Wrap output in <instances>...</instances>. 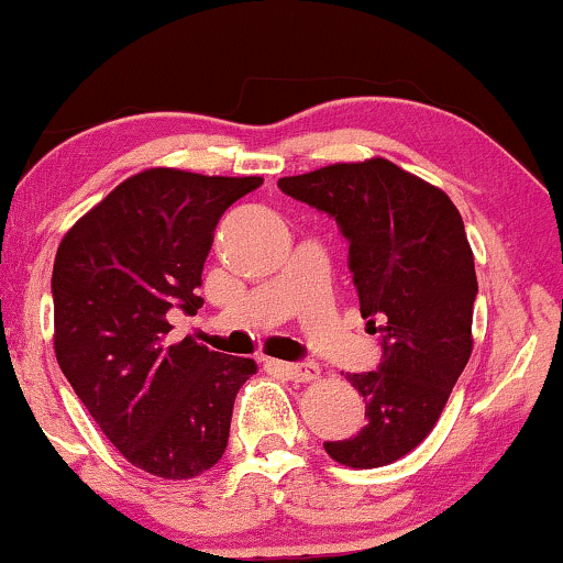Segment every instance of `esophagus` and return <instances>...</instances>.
Listing matches in <instances>:
<instances>
[{"label":"esophagus","mask_w":563,"mask_h":563,"mask_svg":"<svg viewBox=\"0 0 563 563\" xmlns=\"http://www.w3.org/2000/svg\"><path fill=\"white\" fill-rule=\"evenodd\" d=\"M274 367L292 380H302V384H308V380H316L321 376V367L316 363H274Z\"/></svg>","instance_id":"obj_1"}]
</instances>
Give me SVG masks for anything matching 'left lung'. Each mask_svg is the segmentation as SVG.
Listing matches in <instances>:
<instances>
[{"label": "left lung", "instance_id": "1", "mask_svg": "<svg viewBox=\"0 0 563 563\" xmlns=\"http://www.w3.org/2000/svg\"><path fill=\"white\" fill-rule=\"evenodd\" d=\"M279 187L336 219L360 313L380 334L378 371L346 373L365 426L323 449L346 467H384L433 430L473 355L477 276L464 221L446 192L386 158L282 177Z\"/></svg>", "mask_w": 563, "mask_h": 563}]
</instances>
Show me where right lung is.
I'll return each mask as SVG.
<instances>
[{
  "mask_svg": "<svg viewBox=\"0 0 563 563\" xmlns=\"http://www.w3.org/2000/svg\"><path fill=\"white\" fill-rule=\"evenodd\" d=\"M261 177L145 169L65 234L54 258L57 363L117 451L164 477H196L224 454L240 386L258 367L192 339L166 344L172 308L196 316L221 213Z\"/></svg>",
  "mask_w": 563,
  "mask_h": 563,
  "instance_id": "add662e5",
  "label": "right lung"
}]
</instances>
